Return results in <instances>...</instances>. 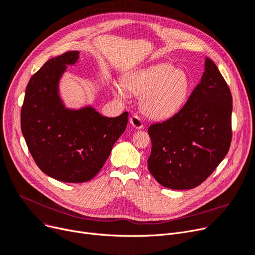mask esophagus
<instances>
[{"instance_id":"1","label":"esophagus","mask_w":255,"mask_h":255,"mask_svg":"<svg viewBox=\"0 0 255 255\" xmlns=\"http://www.w3.org/2000/svg\"><path fill=\"white\" fill-rule=\"evenodd\" d=\"M130 124L132 125V127H134L135 129H141V128H143V123H142L141 119H140L139 117H137L136 115L132 116V117L130 118Z\"/></svg>"}]
</instances>
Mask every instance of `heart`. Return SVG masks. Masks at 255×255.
I'll return each instance as SVG.
<instances>
[{"label": "heart", "instance_id": "1", "mask_svg": "<svg viewBox=\"0 0 255 255\" xmlns=\"http://www.w3.org/2000/svg\"><path fill=\"white\" fill-rule=\"evenodd\" d=\"M125 89L140 96L142 113L156 120L175 115L184 103L189 90V79L179 69L168 64H155L129 74L124 87L116 85L114 94L125 95Z\"/></svg>", "mask_w": 255, "mask_h": 255}]
</instances>
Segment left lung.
<instances>
[{"label":"left lung","mask_w":255,"mask_h":255,"mask_svg":"<svg viewBox=\"0 0 255 255\" xmlns=\"http://www.w3.org/2000/svg\"><path fill=\"white\" fill-rule=\"evenodd\" d=\"M233 98L217 66L205 59V72L183 109L149 127L148 167L169 189L195 188L215 170L230 150Z\"/></svg>","instance_id":"obj_1"}]
</instances>
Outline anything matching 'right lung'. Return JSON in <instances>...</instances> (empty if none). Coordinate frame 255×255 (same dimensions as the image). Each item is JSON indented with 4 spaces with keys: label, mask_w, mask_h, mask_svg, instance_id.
<instances>
[{
    "label": "right lung",
    "mask_w": 255,
    "mask_h": 255,
    "mask_svg": "<svg viewBox=\"0 0 255 255\" xmlns=\"http://www.w3.org/2000/svg\"><path fill=\"white\" fill-rule=\"evenodd\" d=\"M79 51L48 60L30 79L20 114L21 132L36 164L48 177L83 183L95 177L123 134L128 113L109 118L92 105L67 107L60 83Z\"/></svg>",
    "instance_id": "add662e5"
}]
</instances>
